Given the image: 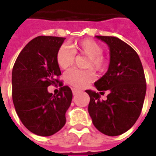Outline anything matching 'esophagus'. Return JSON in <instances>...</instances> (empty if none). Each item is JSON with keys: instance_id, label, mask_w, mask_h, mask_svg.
Returning a JSON list of instances; mask_svg holds the SVG:
<instances>
[{"instance_id": "esophagus-1", "label": "esophagus", "mask_w": 156, "mask_h": 156, "mask_svg": "<svg viewBox=\"0 0 156 156\" xmlns=\"http://www.w3.org/2000/svg\"><path fill=\"white\" fill-rule=\"evenodd\" d=\"M72 91H73V95H76V94L78 93V91H79V90H78V89H77V88H73V89H72Z\"/></svg>"}]
</instances>
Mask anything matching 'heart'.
Masks as SVG:
<instances>
[{
  "mask_svg": "<svg viewBox=\"0 0 156 156\" xmlns=\"http://www.w3.org/2000/svg\"><path fill=\"white\" fill-rule=\"evenodd\" d=\"M101 46L91 39H83L75 41L69 47L63 45L58 49L56 61L59 67L65 69L73 65L75 55H84L88 57L87 67L93 68L94 69L102 72L106 69L108 59L102 55ZM65 80L69 84L75 87H84L95 78V73L92 70H80L72 69L65 73Z\"/></svg>",
  "mask_w": 156,
  "mask_h": 156,
  "instance_id": "obj_1",
  "label": "heart"
}]
</instances>
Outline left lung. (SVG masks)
<instances>
[{"instance_id": "8db88e82", "label": "left lung", "mask_w": 156, "mask_h": 156, "mask_svg": "<svg viewBox=\"0 0 156 156\" xmlns=\"http://www.w3.org/2000/svg\"><path fill=\"white\" fill-rule=\"evenodd\" d=\"M108 45L110 60L105 75L95 82L100 93L87 90L90 97L88 112L94 126L108 136H119L130 129L141 115L147 91L144 70L138 55L115 37L96 36Z\"/></svg>"}]
</instances>
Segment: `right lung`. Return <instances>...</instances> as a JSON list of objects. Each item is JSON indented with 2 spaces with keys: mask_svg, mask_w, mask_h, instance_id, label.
<instances>
[{
  "mask_svg": "<svg viewBox=\"0 0 156 156\" xmlns=\"http://www.w3.org/2000/svg\"><path fill=\"white\" fill-rule=\"evenodd\" d=\"M65 37L39 36L21 51L12 70V98L23 124L38 136H51L64 127L65 113L73 93L58 79L61 72L56 61ZM59 83L57 95L47 87Z\"/></svg>",
  "mask_w": 156,
  "mask_h": 156,
  "instance_id": "right-lung-1",
  "label": "right lung"
}]
</instances>
